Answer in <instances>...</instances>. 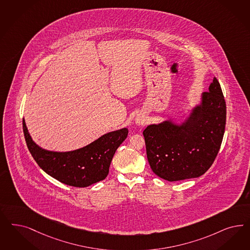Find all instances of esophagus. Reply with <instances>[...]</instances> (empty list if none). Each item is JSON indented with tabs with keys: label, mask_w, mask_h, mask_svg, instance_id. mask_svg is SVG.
<instances>
[{
	"label": "esophagus",
	"mask_w": 250,
	"mask_h": 250,
	"mask_svg": "<svg viewBox=\"0 0 250 250\" xmlns=\"http://www.w3.org/2000/svg\"><path fill=\"white\" fill-rule=\"evenodd\" d=\"M145 117L144 116H141V115H139L136 117V119H135V122H136V124L137 125H143V124H145Z\"/></svg>",
	"instance_id": "34e87169"
}]
</instances>
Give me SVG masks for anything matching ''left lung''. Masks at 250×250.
Masks as SVG:
<instances>
[{"instance_id":"obj_1","label":"left lung","mask_w":250,"mask_h":250,"mask_svg":"<svg viewBox=\"0 0 250 250\" xmlns=\"http://www.w3.org/2000/svg\"><path fill=\"white\" fill-rule=\"evenodd\" d=\"M226 105L214 77L180 123L170 120L144 130L147 159L153 173L167 181L201 177L217 156L226 129Z\"/></svg>"}]
</instances>
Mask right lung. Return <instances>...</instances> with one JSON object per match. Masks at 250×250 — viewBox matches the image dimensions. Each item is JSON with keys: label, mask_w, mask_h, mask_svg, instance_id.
<instances>
[{"label": "right lung", "mask_w": 250, "mask_h": 250, "mask_svg": "<svg viewBox=\"0 0 250 250\" xmlns=\"http://www.w3.org/2000/svg\"><path fill=\"white\" fill-rule=\"evenodd\" d=\"M23 130L27 148L41 169L60 182L77 188L105 179L115 152L129 132L127 128L114 130L80 149L55 152L43 149L33 141L24 120Z\"/></svg>", "instance_id": "obj_1"}]
</instances>
